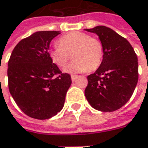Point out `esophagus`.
<instances>
[{"instance_id": "obj_1", "label": "esophagus", "mask_w": 148, "mask_h": 148, "mask_svg": "<svg viewBox=\"0 0 148 148\" xmlns=\"http://www.w3.org/2000/svg\"><path fill=\"white\" fill-rule=\"evenodd\" d=\"M71 78L72 82H75V81H76V79L77 78V76H76V75H71Z\"/></svg>"}]
</instances>
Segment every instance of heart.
Wrapping results in <instances>:
<instances>
[{
  "mask_svg": "<svg viewBox=\"0 0 148 148\" xmlns=\"http://www.w3.org/2000/svg\"><path fill=\"white\" fill-rule=\"evenodd\" d=\"M58 46L49 50L50 58L58 66H63L74 59L63 69L66 72L93 71L103 58V45L97 38H90L82 32H71L61 37Z\"/></svg>",
  "mask_w": 148,
  "mask_h": 148,
  "instance_id": "heart-1",
  "label": "heart"
}]
</instances>
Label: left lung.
<instances>
[{"mask_svg":"<svg viewBox=\"0 0 148 148\" xmlns=\"http://www.w3.org/2000/svg\"><path fill=\"white\" fill-rule=\"evenodd\" d=\"M86 31L98 35L103 45V59L99 68L87 77L86 98L94 109L113 112L131 98L138 81V58L126 38L106 26Z\"/></svg>","mask_w":148,"mask_h":148,"instance_id":"left-lung-1","label":"left lung"}]
</instances>
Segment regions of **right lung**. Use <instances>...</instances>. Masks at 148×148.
I'll use <instances>...</instances> for the list:
<instances>
[{
	"label": "right lung",
	"mask_w": 148,
	"mask_h": 148,
	"mask_svg": "<svg viewBox=\"0 0 148 148\" xmlns=\"http://www.w3.org/2000/svg\"><path fill=\"white\" fill-rule=\"evenodd\" d=\"M60 31H38L20 41L8 62L9 90L28 116L48 119L62 110L71 76L62 73L50 58L52 39Z\"/></svg>",
	"instance_id": "1"
}]
</instances>
